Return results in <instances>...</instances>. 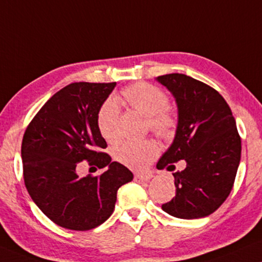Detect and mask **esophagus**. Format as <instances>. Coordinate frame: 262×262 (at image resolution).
<instances>
[{"mask_svg": "<svg viewBox=\"0 0 262 262\" xmlns=\"http://www.w3.org/2000/svg\"><path fill=\"white\" fill-rule=\"evenodd\" d=\"M134 180L138 183H143V182H148L150 180L149 175H140V173H136L134 177Z\"/></svg>", "mask_w": 262, "mask_h": 262, "instance_id": "obj_1", "label": "esophagus"}]
</instances>
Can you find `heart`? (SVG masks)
<instances>
[{
	"label": "heart",
	"instance_id": "heart-1",
	"mask_svg": "<svg viewBox=\"0 0 262 262\" xmlns=\"http://www.w3.org/2000/svg\"><path fill=\"white\" fill-rule=\"evenodd\" d=\"M124 102L132 109L147 118L149 130L158 137L169 140L175 135L177 120L171 113L169 97L159 87L147 82H138L121 91ZM119 109L114 101L103 103L97 114V127L102 137L108 142L118 140ZM158 146L154 141L124 142L115 149V158L122 165L132 170H143L158 156Z\"/></svg>",
	"mask_w": 262,
	"mask_h": 262
}]
</instances>
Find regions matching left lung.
I'll return each mask as SVG.
<instances>
[{
	"label": "left lung",
	"instance_id": "obj_1",
	"mask_svg": "<svg viewBox=\"0 0 262 262\" xmlns=\"http://www.w3.org/2000/svg\"><path fill=\"white\" fill-rule=\"evenodd\" d=\"M175 97L179 111L172 144L158 161V169L176 171V194L161 209L179 219L205 217L230 195L241 161L242 142L231 108L224 97L206 83L185 74L157 77Z\"/></svg>",
	"mask_w": 262,
	"mask_h": 262
}]
</instances>
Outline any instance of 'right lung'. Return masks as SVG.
I'll list each match as a JSON object with an SVG mask.
<instances>
[{
  "mask_svg": "<svg viewBox=\"0 0 262 262\" xmlns=\"http://www.w3.org/2000/svg\"><path fill=\"white\" fill-rule=\"evenodd\" d=\"M116 82H74L51 97L25 130L21 142L24 182L38 209L60 227L89 231L109 219L116 193L134 175L102 149L97 127L99 108ZM83 160L108 170L80 178Z\"/></svg>",
  "mask_w": 262,
  "mask_h": 262,
  "instance_id": "right-lung-1",
  "label": "right lung"
}]
</instances>
